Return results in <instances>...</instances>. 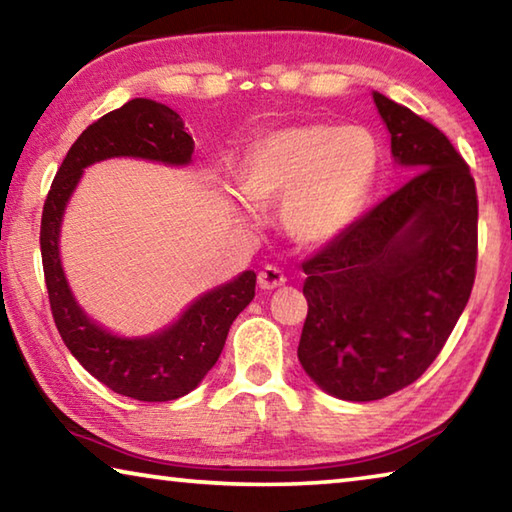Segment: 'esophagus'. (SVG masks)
Listing matches in <instances>:
<instances>
[{"mask_svg": "<svg viewBox=\"0 0 512 512\" xmlns=\"http://www.w3.org/2000/svg\"><path fill=\"white\" fill-rule=\"evenodd\" d=\"M284 282H287V275H284L280 266H273V264H266L257 275V284L264 291H273L277 287H282Z\"/></svg>", "mask_w": 512, "mask_h": 512, "instance_id": "34e87169", "label": "esophagus"}]
</instances>
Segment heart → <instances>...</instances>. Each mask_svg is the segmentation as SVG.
<instances>
[{"label":"heart","mask_w":512,"mask_h":512,"mask_svg":"<svg viewBox=\"0 0 512 512\" xmlns=\"http://www.w3.org/2000/svg\"><path fill=\"white\" fill-rule=\"evenodd\" d=\"M381 169V146L368 128L302 124L264 135L246 160L241 187L255 205H282L300 244L339 237L366 205Z\"/></svg>","instance_id":"obj_1"}]
</instances>
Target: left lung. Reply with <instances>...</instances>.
Instances as JSON below:
<instances>
[{"label": "left lung", "mask_w": 512, "mask_h": 512, "mask_svg": "<svg viewBox=\"0 0 512 512\" xmlns=\"http://www.w3.org/2000/svg\"><path fill=\"white\" fill-rule=\"evenodd\" d=\"M372 97L413 178L302 262L309 311L298 359L350 402L422 377L470 300L479 257V198L463 155L413 110Z\"/></svg>", "instance_id": "8db88e82"}]
</instances>
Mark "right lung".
<instances>
[{"instance_id":"right-lung-1","label":"right lung","mask_w":512,"mask_h":512,"mask_svg":"<svg viewBox=\"0 0 512 512\" xmlns=\"http://www.w3.org/2000/svg\"><path fill=\"white\" fill-rule=\"evenodd\" d=\"M194 140L183 119L151 99H133L90 124L67 151L42 207L40 253L49 307L69 352L110 391L140 402H169L194 391L228 339V329L255 298L257 275L241 273L205 293L178 323L149 339H119L83 314L69 293L58 257V232L65 203L81 171L92 162L131 155L169 164L192 160Z\"/></svg>"}]
</instances>
